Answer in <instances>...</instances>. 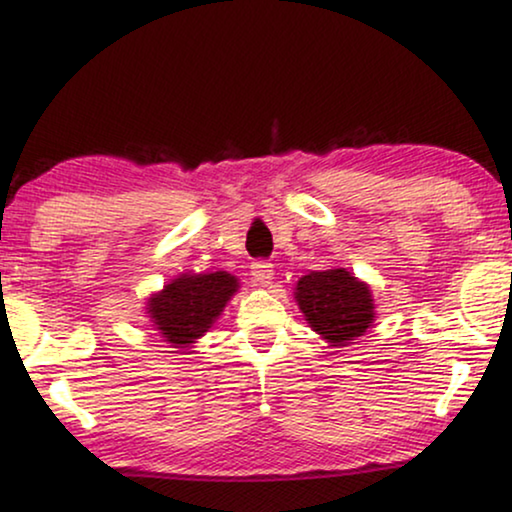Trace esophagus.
Segmentation results:
<instances>
[{"mask_svg":"<svg viewBox=\"0 0 512 512\" xmlns=\"http://www.w3.org/2000/svg\"><path fill=\"white\" fill-rule=\"evenodd\" d=\"M251 277H254V282L261 286H270L272 279H275V268H272V263L258 261L251 265Z\"/></svg>","mask_w":512,"mask_h":512,"instance_id":"1","label":"esophagus"}]
</instances>
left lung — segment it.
<instances>
[{
  "mask_svg": "<svg viewBox=\"0 0 512 512\" xmlns=\"http://www.w3.org/2000/svg\"><path fill=\"white\" fill-rule=\"evenodd\" d=\"M293 298L312 331L333 349H345L359 340L375 321L370 286L340 265L300 277Z\"/></svg>",
  "mask_w": 512,
  "mask_h": 512,
  "instance_id": "1",
  "label": "left lung"
}]
</instances>
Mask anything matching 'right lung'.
<instances>
[{
	"label": "right lung",
	"instance_id": "right-lung-1",
	"mask_svg": "<svg viewBox=\"0 0 512 512\" xmlns=\"http://www.w3.org/2000/svg\"><path fill=\"white\" fill-rule=\"evenodd\" d=\"M237 291L240 279L226 270L181 272L146 298L144 314L163 342L174 349H186L214 326Z\"/></svg>",
	"mask_w": 512,
	"mask_h": 512
}]
</instances>
